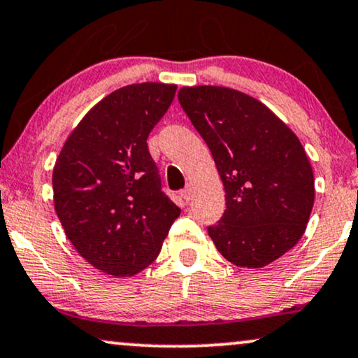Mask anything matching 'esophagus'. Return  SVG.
<instances>
[{
	"mask_svg": "<svg viewBox=\"0 0 358 358\" xmlns=\"http://www.w3.org/2000/svg\"><path fill=\"white\" fill-rule=\"evenodd\" d=\"M192 196H193V189H192V187H189V185H188L187 188L182 189V198H183L185 201H189V200H192Z\"/></svg>",
	"mask_w": 358,
	"mask_h": 358,
	"instance_id": "34e87169",
	"label": "esophagus"
}]
</instances>
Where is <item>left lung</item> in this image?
<instances>
[{
    "label": "left lung",
    "mask_w": 358,
    "mask_h": 358,
    "mask_svg": "<svg viewBox=\"0 0 358 358\" xmlns=\"http://www.w3.org/2000/svg\"><path fill=\"white\" fill-rule=\"evenodd\" d=\"M180 106L211 150L226 210L208 228L223 257L264 268L296 246L314 206V173L304 147L257 99L228 87H182Z\"/></svg>",
    "instance_id": "left-lung-1"
}]
</instances>
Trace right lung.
Wrapping results in <instances>:
<instances>
[{"label":"right lung","instance_id":"1","mask_svg":"<svg viewBox=\"0 0 358 358\" xmlns=\"http://www.w3.org/2000/svg\"><path fill=\"white\" fill-rule=\"evenodd\" d=\"M176 92L142 83L96 103L67 137L52 171L54 208L72 246L102 273L150 266L180 208L162 192L147 138Z\"/></svg>","mask_w":358,"mask_h":358}]
</instances>
